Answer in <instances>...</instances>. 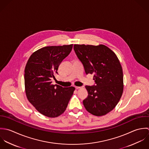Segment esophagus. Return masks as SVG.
<instances>
[{
  "label": "esophagus",
  "mask_w": 149,
  "mask_h": 149,
  "mask_svg": "<svg viewBox=\"0 0 149 149\" xmlns=\"http://www.w3.org/2000/svg\"><path fill=\"white\" fill-rule=\"evenodd\" d=\"M82 87H78V86H76L75 87V89H82Z\"/></svg>",
  "instance_id": "34e87169"
}]
</instances>
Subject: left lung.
<instances>
[{
    "label": "left lung",
    "instance_id": "1",
    "mask_svg": "<svg viewBox=\"0 0 149 149\" xmlns=\"http://www.w3.org/2000/svg\"><path fill=\"white\" fill-rule=\"evenodd\" d=\"M74 49L86 74L94 75L96 84L85 86L88 97L83 101L84 105L94 116L105 115L115 108L123 92V73L119 59L102 44H74Z\"/></svg>",
    "mask_w": 149,
    "mask_h": 149
}]
</instances>
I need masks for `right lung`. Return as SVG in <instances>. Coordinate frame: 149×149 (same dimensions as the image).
Listing matches in <instances>:
<instances>
[{"instance_id":"add662e5","label":"right lung","mask_w":149,"mask_h":149,"mask_svg":"<svg viewBox=\"0 0 149 149\" xmlns=\"http://www.w3.org/2000/svg\"><path fill=\"white\" fill-rule=\"evenodd\" d=\"M73 44L45 47L33 52L25 68V88L28 101L41 114L57 118L65 111L74 87L52 85L60 63L71 52Z\"/></svg>"}]
</instances>
